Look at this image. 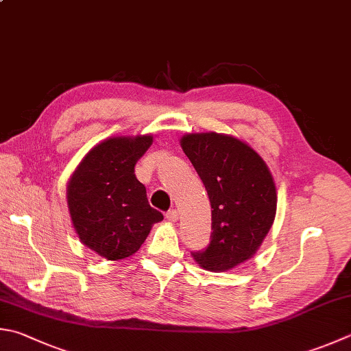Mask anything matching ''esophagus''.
Listing matches in <instances>:
<instances>
[{
	"mask_svg": "<svg viewBox=\"0 0 351 351\" xmlns=\"http://www.w3.org/2000/svg\"><path fill=\"white\" fill-rule=\"evenodd\" d=\"M167 218L169 221H177L178 220V213L176 209H169L167 213Z\"/></svg>",
	"mask_w": 351,
	"mask_h": 351,
	"instance_id": "obj_1",
	"label": "esophagus"
}]
</instances>
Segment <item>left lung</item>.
<instances>
[{
    "mask_svg": "<svg viewBox=\"0 0 351 351\" xmlns=\"http://www.w3.org/2000/svg\"><path fill=\"white\" fill-rule=\"evenodd\" d=\"M182 148L194 165L213 208V232L193 252L202 267L224 272L252 256L272 226L276 189L263 158L226 134H186Z\"/></svg>",
    "mask_w": 351,
    "mask_h": 351,
    "instance_id": "1",
    "label": "left lung"
}]
</instances>
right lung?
I'll return each mask as SVG.
<instances>
[{
    "instance_id": "add662e5",
    "label": "right lung",
    "mask_w": 351,
    "mask_h": 351,
    "mask_svg": "<svg viewBox=\"0 0 351 351\" xmlns=\"http://www.w3.org/2000/svg\"><path fill=\"white\" fill-rule=\"evenodd\" d=\"M151 143V136L104 141L84 157L69 182L73 226L85 246L107 260L137 252L153 224L163 220L134 174L136 162Z\"/></svg>"
}]
</instances>
